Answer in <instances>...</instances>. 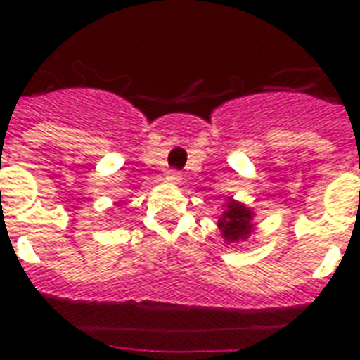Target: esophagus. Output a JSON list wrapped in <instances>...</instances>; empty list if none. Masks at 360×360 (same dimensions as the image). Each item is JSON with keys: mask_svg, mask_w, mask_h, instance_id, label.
I'll return each instance as SVG.
<instances>
[{"mask_svg": "<svg viewBox=\"0 0 360 360\" xmlns=\"http://www.w3.org/2000/svg\"><path fill=\"white\" fill-rule=\"evenodd\" d=\"M165 180L169 184H180L182 182V174L178 173V171H167V174H165Z\"/></svg>", "mask_w": 360, "mask_h": 360, "instance_id": "obj_1", "label": "esophagus"}]
</instances>
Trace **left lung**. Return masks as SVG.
<instances>
[{
  "label": "left lung",
  "instance_id": "1",
  "mask_svg": "<svg viewBox=\"0 0 360 360\" xmlns=\"http://www.w3.org/2000/svg\"><path fill=\"white\" fill-rule=\"evenodd\" d=\"M224 212L218 219V229L221 232V238L227 245H238L241 241H247L254 234V216L256 212L238 202L232 196H229L227 202H224Z\"/></svg>",
  "mask_w": 360,
  "mask_h": 360
}]
</instances>
